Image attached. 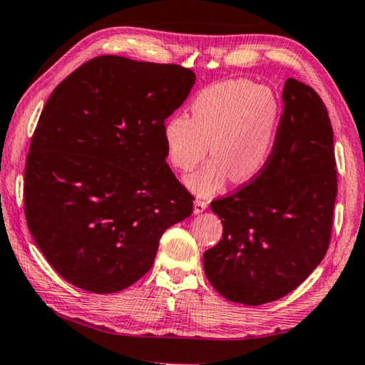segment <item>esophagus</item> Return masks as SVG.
<instances>
[{
  "label": "esophagus",
  "instance_id": "1",
  "mask_svg": "<svg viewBox=\"0 0 365 365\" xmlns=\"http://www.w3.org/2000/svg\"><path fill=\"white\" fill-rule=\"evenodd\" d=\"M207 205H209V201L205 200V197H196V200H195V212L200 214L202 211H206Z\"/></svg>",
  "mask_w": 365,
  "mask_h": 365
}]
</instances>
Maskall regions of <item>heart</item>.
I'll use <instances>...</instances> for the list:
<instances>
[{
  "label": "heart",
  "mask_w": 365,
  "mask_h": 365,
  "mask_svg": "<svg viewBox=\"0 0 365 365\" xmlns=\"http://www.w3.org/2000/svg\"><path fill=\"white\" fill-rule=\"evenodd\" d=\"M191 115L164 123L170 164L193 170L211 151L212 159L187 178L197 195L209 196L233 182H250L269 164L279 132L282 106L269 86L237 78L209 85L190 104Z\"/></svg>",
  "instance_id": "obj_1"
}]
</instances>
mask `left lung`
Wrapping results in <instances>:
<instances>
[{
  "instance_id": "left-lung-1",
  "label": "left lung",
  "mask_w": 365,
  "mask_h": 365,
  "mask_svg": "<svg viewBox=\"0 0 365 365\" xmlns=\"http://www.w3.org/2000/svg\"><path fill=\"white\" fill-rule=\"evenodd\" d=\"M269 164L211 202L224 225L202 256L207 280L232 302L259 306L292 293L329 250L338 178L333 128L316 90L288 78Z\"/></svg>"
}]
</instances>
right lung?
<instances>
[{"instance_id": "1", "label": "right lung", "mask_w": 365, "mask_h": 365, "mask_svg": "<svg viewBox=\"0 0 365 365\" xmlns=\"http://www.w3.org/2000/svg\"><path fill=\"white\" fill-rule=\"evenodd\" d=\"M195 72L122 56L86 61L43 108L24 174L27 227L49 265L91 293L151 269L159 240L193 211L164 141Z\"/></svg>"}]
</instances>
